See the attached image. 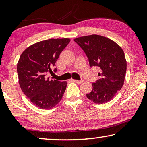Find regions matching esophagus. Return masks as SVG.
Masks as SVG:
<instances>
[{
	"label": "esophagus",
	"mask_w": 147,
	"mask_h": 147,
	"mask_svg": "<svg viewBox=\"0 0 147 147\" xmlns=\"http://www.w3.org/2000/svg\"><path fill=\"white\" fill-rule=\"evenodd\" d=\"M73 81L75 83L79 84H80L83 82V80H73Z\"/></svg>",
	"instance_id": "obj_1"
}]
</instances>
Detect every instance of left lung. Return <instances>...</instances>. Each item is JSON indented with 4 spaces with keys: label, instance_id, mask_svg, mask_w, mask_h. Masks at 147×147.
I'll return each mask as SVG.
<instances>
[{
    "label": "left lung",
    "instance_id": "8db88e82",
    "mask_svg": "<svg viewBox=\"0 0 147 147\" xmlns=\"http://www.w3.org/2000/svg\"><path fill=\"white\" fill-rule=\"evenodd\" d=\"M88 58L89 65L100 69V76L92 84L93 89L86 94L96 104L108 102L121 90L126 71V61L121 47L104 36L90 35L74 39Z\"/></svg>",
    "mask_w": 147,
    "mask_h": 147
}]
</instances>
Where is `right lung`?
<instances>
[{
	"instance_id": "1",
	"label": "right lung",
	"mask_w": 147,
	"mask_h": 147,
	"mask_svg": "<svg viewBox=\"0 0 147 147\" xmlns=\"http://www.w3.org/2000/svg\"><path fill=\"white\" fill-rule=\"evenodd\" d=\"M70 39H50L32 45L23 51L17 66L22 91L35 106L50 109L61 100L67 82L47 78ZM54 72L57 69H54Z\"/></svg>"
}]
</instances>
